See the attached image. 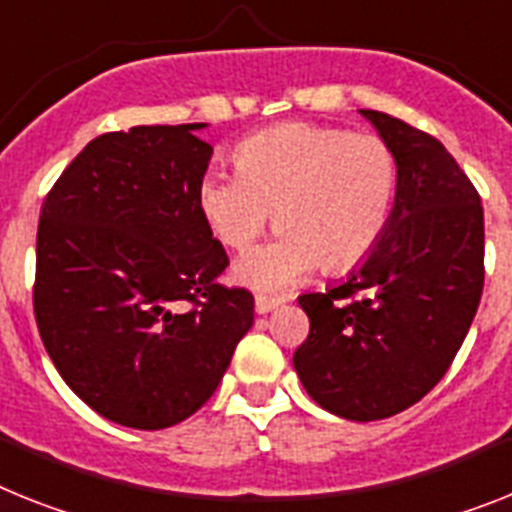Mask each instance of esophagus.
Instances as JSON below:
<instances>
[{"instance_id": "34e87169", "label": "esophagus", "mask_w": 512, "mask_h": 512, "mask_svg": "<svg viewBox=\"0 0 512 512\" xmlns=\"http://www.w3.org/2000/svg\"><path fill=\"white\" fill-rule=\"evenodd\" d=\"M281 304V299H276V296H265V294H257L255 296V309L257 315H268V312H273V309Z\"/></svg>"}]
</instances>
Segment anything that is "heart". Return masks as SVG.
Here are the masks:
<instances>
[{
    "instance_id": "b5f03b06",
    "label": "heart",
    "mask_w": 512,
    "mask_h": 512,
    "mask_svg": "<svg viewBox=\"0 0 512 512\" xmlns=\"http://www.w3.org/2000/svg\"><path fill=\"white\" fill-rule=\"evenodd\" d=\"M239 171L208 169L197 208L216 239L242 252L273 218L281 234L249 252L234 273L255 289H286L317 265H359L390 221L398 161L382 137L341 127L281 124L236 148Z\"/></svg>"
}]
</instances>
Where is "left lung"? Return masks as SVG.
I'll list each match as a JSON object with an SVG mask.
<instances>
[{
  "label": "left lung",
  "instance_id": "1",
  "mask_svg": "<svg viewBox=\"0 0 512 512\" xmlns=\"http://www.w3.org/2000/svg\"><path fill=\"white\" fill-rule=\"evenodd\" d=\"M398 161L390 221L341 283L299 296L309 317L294 369L309 398L351 422L422 401L461 349L484 289V210L445 145L359 111Z\"/></svg>",
  "mask_w": 512,
  "mask_h": 512
}]
</instances>
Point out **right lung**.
<instances>
[{
  "label": "right lung",
  "instance_id": "obj_1",
  "mask_svg": "<svg viewBox=\"0 0 512 512\" xmlns=\"http://www.w3.org/2000/svg\"><path fill=\"white\" fill-rule=\"evenodd\" d=\"M208 124H143L90 140L46 195L33 309L72 393L114 424L166 429L216 393L255 299L197 208Z\"/></svg>",
  "mask_w": 512,
  "mask_h": 512
}]
</instances>
